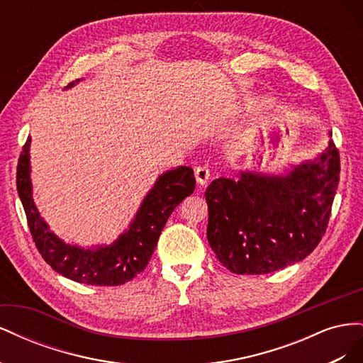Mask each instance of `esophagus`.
I'll return each instance as SVG.
<instances>
[{
    "instance_id": "esophagus-1",
    "label": "esophagus",
    "mask_w": 363,
    "mask_h": 363,
    "mask_svg": "<svg viewBox=\"0 0 363 363\" xmlns=\"http://www.w3.org/2000/svg\"><path fill=\"white\" fill-rule=\"evenodd\" d=\"M208 177H211V169H208V168L206 167V164H203V167H196V168H195V179H196V183L204 186V184H207Z\"/></svg>"
}]
</instances>
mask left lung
<instances>
[{
  "label": "left lung",
  "instance_id": "1",
  "mask_svg": "<svg viewBox=\"0 0 363 363\" xmlns=\"http://www.w3.org/2000/svg\"><path fill=\"white\" fill-rule=\"evenodd\" d=\"M333 140L284 175L240 172L206 191L207 239L235 274H268L307 257L323 239L339 183Z\"/></svg>",
  "mask_w": 363,
  "mask_h": 363
}]
</instances>
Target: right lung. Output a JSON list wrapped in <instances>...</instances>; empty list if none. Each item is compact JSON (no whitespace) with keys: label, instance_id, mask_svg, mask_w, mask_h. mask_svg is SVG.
Listing matches in <instances>:
<instances>
[{"label":"right lung","instance_id":"obj_1","mask_svg":"<svg viewBox=\"0 0 363 363\" xmlns=\"http://www.w3.org/2000/svg\"><path fill=\"white\" fill-rule=\"evenodd\" d=\"M80 82V80H77ZM74 82L69 84L72 86ZM30 142L21 151L16 188L27 215L30 233L48 265L63 277L92 286H118L145 269L169 215L195 189L194 171L179 167L162 174L131 221L112 245L80 248L65 244L48 230L31 196Z\"/></svg>","mask_w":363,"mask_h":363}]
</instances>
